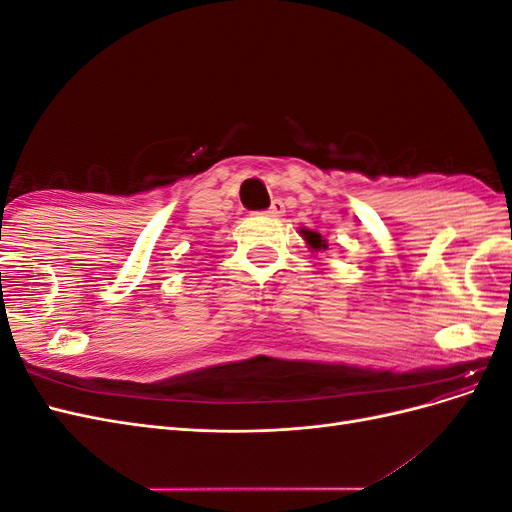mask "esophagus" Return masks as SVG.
Returning a JSON list of instances; mask_svg holds the SVG:
<instances>
[{"label": "esophagus", "instance_id": "obj_1", "mask_svg": "<svg viewBox=\"0 0 512 512\" xmlns=\"http://www.w3.org/2000/svg\"><path fill=\"white\" fill-rule=\"evenodd\" d=\"M284 211H286V207H284L282 200H280V198H275L267 213H269V215H273V218H280V215H284Z\"/></svg>", "mask_w": 512, "mask_h": 512}]
</instances>
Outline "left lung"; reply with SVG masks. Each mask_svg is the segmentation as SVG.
Listing matches in <instances>:
<instances>
[{
	"label": "left lung",
	"instance_id": "obj_1",
	"mask_svg": "<svg viewBox=\"0 0 512 512\" xmlns=\"http://www.w3.org/2000/svg\"><path fill=\"white\" fill-rule=\"evenodd\" d=\"M299 235L303 237V241L307 243V247L312 252H324L329 247V243H327V239H324L320 232H316V230H309V228H299Z\"/></svg>",
	"mask_w": 512,
	"mask_h": 512
}]
</instances>
